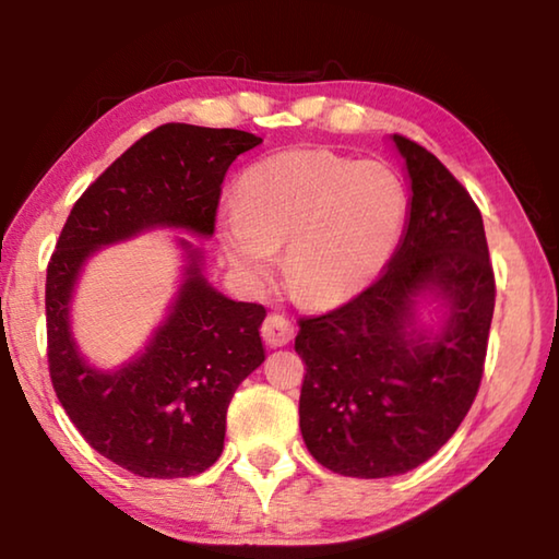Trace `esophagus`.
Returning <instances> with one entry per match:
<instances>
[{"label": "esophagus", "mask_w": 559, "mask_h": 559, "mask_svg": "<svg viewBox=\"0 0 559 559\" xmlns=\"http://www.w3.org/2000/svg\"><path fill=\"white\" fill-rule=\"evenodd\" d=\"M293 335H296V330H293L290 320L283 318V316H269L266 320H263L261 325V337L263 343H266L269 347H283L288 345Z\"/></svg>", "instance_id": "1"}]
</instances>
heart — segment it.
I'll return each mask as SVG.
<instances>
[{"instance_id": "b5f03b06", "label": "heart", "mask_w": 559, "mask_h": 559, "mask_svg": "<svg viewBox=\"0 0 559 559\" xmlns=\"http://www.w3.org/2000/svg\"><path fill=\"white\" fill-rule=\"evenodd\" d=\"M409 197L396 169L323 147L283 150L253 163L236 182L222 249L253 286L266 283L283 251L290 296L335 308L377 281L402 239Z\"/></svg>"}]
</instances>
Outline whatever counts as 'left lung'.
I'll use <instances>...</instances> for the list:
<instances>
[{
	"instance_id": "obj_1",
	"label": "left lung",
	"mask_w": 559,
	"mask_h": 559,
	"mask_svg": "<svg viewBox=\"0 0 559 559\" xmlns=\"http://www.w3.org/2000/svg\"><path fill=\"white\" fill-rule=\"evenodd\" d=\"M409 179L400 246L370 288L302 318L300 433L340 476H400L429 461L476 400L496 281L478 206L429 150L392 135ZM438 310L427 326L421 309Z\"/></svg>"
}]
</instances>
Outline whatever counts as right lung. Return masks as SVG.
Listing matches in <instances>:
<instances>
[{"label": "right lung", "instance_id": "right-lung-1", "mask_svg": "<svg viewBox=\"0 0 559 559\" xmlns=\"http://www.w3.org/2000/svg\"><path fill=\"white\" fill-rule=\"evenodd\" d=\"M261 138L167 122L126 150L79 202L46 271V333L56 396L93 449L143 478H187L224 451L226 409L266 359V310L226 298L189 239L173 302L147 345L112 370L91 365L71 330V302L93 253L155 229L210 239L229 165Z\"/></svg>", "mask_w": 559, "mask_h": 559}]
</instances>
